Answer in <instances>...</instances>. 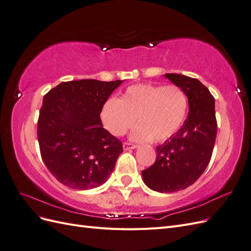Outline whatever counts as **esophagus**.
Segmentation results:
<instances>
[{
    "mask_svg": "<svg viewBox=\"0 0 251 251\" xmlns=\"http://www.w3.org/2000/svg\"><path fill=\"white\" fill-rule=\"evenodd\" d=\"M123 147H124V150H125V151H127V150H132V149L138 148L137 144H134V143H131V142H125Z\"/></svg>",
    "mask_w": 251,
    "mask_h": 251,
    "instance_id": "34e87169",
    "label": "esophagus"
}]
</instances>
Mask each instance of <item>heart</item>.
<instances>
[{
    "label": "heart",
    "instance_id": "1",
    "mask_svg": "<svg viewBox=\"0 0 251 251\" xmlns=\"http://www.w3.org/2000/svg\"><path fill=\"white\" fill-rule=\"evenodd\" d=\"M188 98L177 85L139 83L128 87L119 100L109 98L101 109L103 126L114 136H123L135 125L132 133L137 141H165L183 126Z\"/></svg>",
    "mask_w": 251,
    "mask_h": 251
}]
</instances>
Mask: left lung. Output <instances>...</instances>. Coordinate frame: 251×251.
<instances>
[{
    "label": "left lung",
    "instance_id": "8db88e82",
    "mask_svg": "<svg viewBox=\"0 0 251 251\" xmlns=\"http://www.w3.org/2000/svg\"><path fill=\"white\" fill-rule=\"evenodd\" d=\"M164 76L184 90L188 116L180 130L158 146L155 163L141 172L148 187L159 193H174L191 186L210 161L217 136L215 98L203 83L182 74Z\"/></svg>",
    "mask_w": 251,
    "mask_h": 251
}]
</instances>
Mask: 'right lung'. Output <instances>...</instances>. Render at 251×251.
<instances>
[{
  "label": "right lung",
  "instance_id": "add662e5",
  "mask_svg": "<svg viewBox=\"0 0 251 251\" xmlns=\"http://www.w3.org/2000/svg\"><path fill=\"white\" fill-rule=\"evenodd\" d=\"M123 81H64L44 96L37 138L45 165L60 183L85 191L108 180L123 143L102 127L100 113Z\"/></svg>",
  "mask_w": 251,
  "mask_h": 251
}]
</instances>
